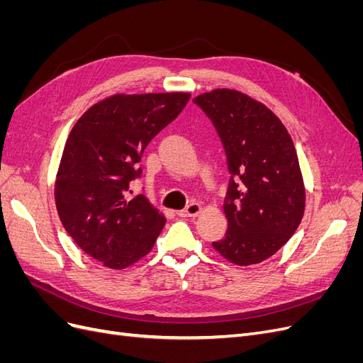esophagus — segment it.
I'll list each match as a JSON object with an SVG mask.
<instances>
[{
  "label": "esophagus",
  "mask_w": 363,
  "mask_h": 363,
  "mask_svg": "<svg viewBox=\"0 0 363 363\" xmlns=\"http://www.w3.org/2000/svg\"><path fill=\"white\" fill-rule=\"evenodd\" d=\"M200 213H201V206L199 203H192V204H189L188 207H186L184 211L179 212L177 215L180 218H195V216H199Z\"/></svg>",
  "instance_id": "1"
}]
</instances>
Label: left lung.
Wrapping results in <instances>:
<instances>
[{
  "instance_id": "8db88e82",
  "label": "left lung",
  "mask_w": 363,
  "mask_h": 363,
  "mask_svg": "<svg viewBox=\"0 0 363 363\" xmlns=\"http://www.w3.org/2000/svg\"><path fill=\"white\" fill-rule=\"evenodd\" d=\"M194 103L221 138L232 175L224 200L227 233L212 245L235 265L260 263L288 242L304 215L294 142L265 104L239 91L215 89Z\"/></svg>"
}]
</instances>
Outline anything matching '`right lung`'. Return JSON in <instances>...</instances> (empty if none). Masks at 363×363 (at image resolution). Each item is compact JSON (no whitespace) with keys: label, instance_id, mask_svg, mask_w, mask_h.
<instances>
[{"label":"right lung","instance_id":"obj_1","mask_svg":"<svg viewBox=\"0 0 363 363\" xmlns=\"http://www.w3.org/2000/svg\"><path fill=\"white\" fill-rule=\"evenodd\" d=\"M191 94H118L77 121L59 164L56 207L68 235L87 256L124 269L147 256L164 216L144 195L128 200L144 150L179 116Z\"/></svg>","mask_w":363,"mask_h":363}]
</instances>
